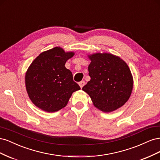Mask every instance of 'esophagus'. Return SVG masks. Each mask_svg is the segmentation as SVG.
<instances>
[{"label":"esophagus","mask_w":160,"mask_h":160,"mask_svg":"<svg viewBox=\"0 0 160 160\" xmlns=\"http://www.w3.org/2000/svg\"><path fill=\"white\" fill-rule=\"evenodd\" d=\"M85 81H81V82H79V85L81 87V88H83V87L85 85Z\"/></svg>","instance_id":"obj_1"}]
</instances>
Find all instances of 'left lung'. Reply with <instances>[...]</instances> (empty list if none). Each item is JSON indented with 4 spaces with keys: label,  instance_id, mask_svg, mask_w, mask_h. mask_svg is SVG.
<instances>
[{
    "label": "left lung",
    "instance_id": "obj_1",
    "mask_svg": "<svg viewBox=\"0 0 160 160\" xmlns=\"http://www.w3.org/2000/svg\"><path fill=\"white\" fill-rule=\"evenodd\" d=\"M91 80L82 88L97 108L111 112L123 106L133 89V77L129 67L119 57L109 53L89 56Z\"/></svg>",
    "mask_w": 160,
    "mask_h": 160
}]
</instances>
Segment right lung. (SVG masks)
Segmentation results:
<instances>
[{
    "label": "right lung",
    "mask_w": 160,
    "mask_h": 160,
    "mask_svg": "<svg viewBox=\"0 0 160 160\" xmlns=\"http://www.w3.org/2000/svg\"><path fill=\"white\" fill-rule=\"evenodd\" d=\"M74 52H65L60 47L42 52L27 71L25 84L32 102L47 112L65 108L79 85L73 81L70 70L65 67Z\"/></svg>",
    "instance_id": "add662e5"
}]
</instances>
